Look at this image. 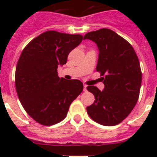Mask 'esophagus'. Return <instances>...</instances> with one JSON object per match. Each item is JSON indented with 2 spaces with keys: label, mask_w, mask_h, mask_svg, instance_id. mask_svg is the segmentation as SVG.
<instances>
[{
  "label": "esophagus",
  "mask_w": 157,
  "mask_h": 157,
  "mask_svg": "<svg viewBox=\"0 0 157 157\" xmlns=\"http://www.w3.org/2000/svg\"><path fill=\"white\" fill-rule=\"evenodd\" d=\"M83 87H84V89H83V90H84V91H85V92H86V91L87 90H86V87H87V86L86 85V84H84V86H83Z\"/></svg>",
  "instance_id": "34e87169"
}]
</instances>
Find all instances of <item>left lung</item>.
<instances>
[{
	"mask_svg": "<svg viewBox=\"0 0 157 157\" xmlns=\"http://www.w3.org/2000/svg\"><path fill=\"white\" fill-rule=\"evenodd\" d=\"M84 39L92 40L99 49L97 71L105 88L89 86L95 101L86 108L94 121L104 126L117 125L129 116L139 98L141 71L132 45L110 29L89 32Z\"/></svg>",
	"mask_w": 157,
	"mask_h": 157,
	"instance_id": "left-lung-1",
	"label": "left lung"
}]
</instances>
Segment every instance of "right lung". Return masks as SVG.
<instances>
[{"instance_id": "add662e5", "label": "right lung", "mask_w": 157, "mask_h": 157, "mask_svg": "<svg viewBox=\"0 0 157 157\" xmlns=\"http://www.w3.org/2000/svg\"><path fill=\"white\" fill-rule=\"evenodd\" d=\"M83 39L80 34L48 30L25 47L16 69V92L23 109L36 122L54 125L67 116L72 101L82 92L78 79L58 76V66Z\"/></svg>"}]
</instances>
